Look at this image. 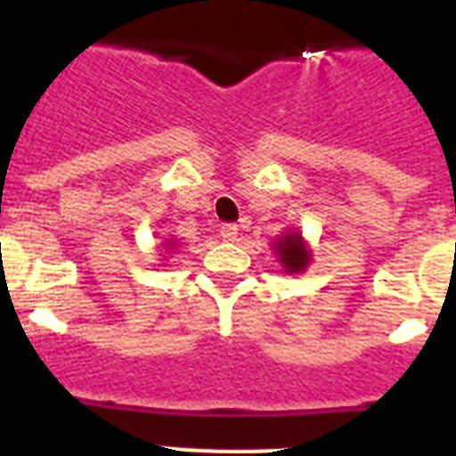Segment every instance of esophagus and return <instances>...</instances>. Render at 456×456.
<instances>
[{"mask_svg":"<svg viewBox=\"0 0 456 456\" xmlns=\"http://www.w3.org/2000/svg\"><path fill=\"white\" fill-rule=\"evenodd\" d=\"M221 237H224L225 241H235L237 240V225L235 224L221 225Z\"/></svg>","mask_w":456,"mask_h":456,"instance_id":"1","label":"esophagus"}]
</instances>
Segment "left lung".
Masks as SVG:
<instances>
[{
  "mask_svg": "<svg viewBox=\"0 0 456 456\" xmlns=\"http://www.w3.org/2000/svg\"><path fill=\"white\" fill-rule=\"evenodd\" d=\"M273 251L278 256V263L283 265L288 273H299L310 265V251L301 232H288L273 241Z\"/></svg>",
  "mask_w": 456,
  "mask_h": 456,
  "instance_id": "8db88e82",
  "label": "left lung"
}]
</instances>
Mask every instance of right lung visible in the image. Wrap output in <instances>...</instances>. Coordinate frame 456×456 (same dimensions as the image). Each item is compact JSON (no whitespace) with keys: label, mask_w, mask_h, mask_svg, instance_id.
<instances>
[{"label":"right lung","mask_w":456,"mask_h":456,"mask_svg":"<svg viewBox=\"0 0 456 456\" xmlns=\"http://www.w3.org/2000/svg\"><path fill=\"white\" fill-rule=\"evenodd\" d=\"M164 244H168V248H173V241H164Z\"/></svg>","instance_id":"right-lung-1"}]
</instances>
